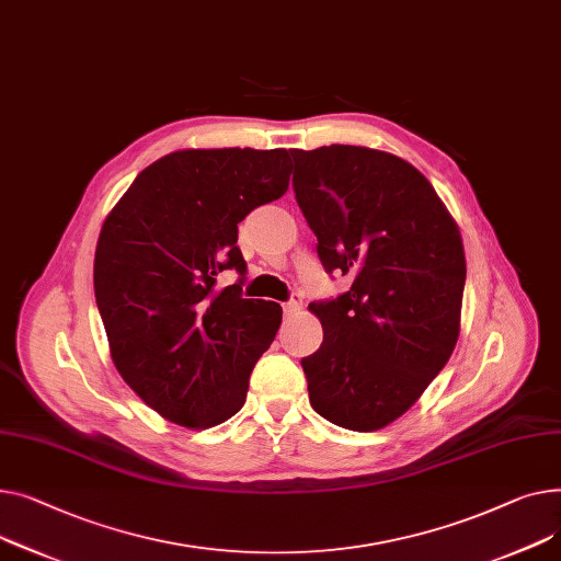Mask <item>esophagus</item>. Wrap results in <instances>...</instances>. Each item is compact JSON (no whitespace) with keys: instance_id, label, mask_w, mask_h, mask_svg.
Here are the masks:
<instances>
[{"instance_id":"esophagus-1","label":"esophagus","mask_w":561,"mask_h":561,"mask_svg":"<svg viewBox=\"0 0 561 561\" xmlns=\"http://www.w3.org/2000/svg\"><path fill=\"white\" fill-rule=\"evenodd\" d=\"M304 308V304H301V296H291V299L283 306V312H285V317H291V314H296Z\"/></svg>"}]
</instances>
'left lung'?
Returning a JSON list of instances; mask_svg holds the SVG:
<instances>
[{
  "label": "left lung",
  "instance_id": "8db88e82",
  "mask_svg": "<svg viewBox=\"0 0 561 561\" xmlns=\"http://www.w3.org/2000/svg\"><path fill=\"white\" fill-rule=\"evenodd\" d=\"M291 156L323 267L353 280L337 301L310 304L323 328L321 348L301 359L310 405L374 433L421 399L457 344L462 236L431 181L399 156L353 145Z\"/></svg>",
  "mask_w": 561,
  "mask_h": 561
}]
</instances>
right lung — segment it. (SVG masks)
<instances>
[{
    "mask_svg": "<svg viewBox=\"0 0 561 561\" xmlns=\"http://www.w3.org/2000/svg\"><path fill=\"white\" fill-rule=\"evenodd\" d=\"M287 185L285 149H181L108 213L94 251L99 314L115 369L162 419L204 431L242 410L283 308L217 276L244 274L238 224Z\"/></svg>",
    "mask_w": 561,
    "mask_h": 561,
    "instance_id": "right-lung-1",
    "label": "right lung"
}]
</instances>
